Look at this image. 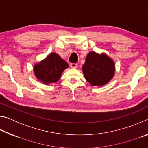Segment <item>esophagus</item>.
Instances as JSON below:
<instances>
[{"instance_id": "34e87169", "label": "esophagus", "mask_w": 148, "mask_h": 148, "mask_svg": "<svg viewBox=\"0 0 148 148\" xmlns=\"http://www.w3.org/2000/svg\"><path fill=\"white\" fill-rule=\"evenodd\" d=\"M70 66H71V68L76 69L77 67V64L76 63H71V64H70Z\"/></svg>"}]
</instances>
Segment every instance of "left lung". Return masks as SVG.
I'll use <instances>...</instances> for the list:
<instances>
[{"label":"left lung","mask_w":148,"mask_h":148,"mask_svg":"<svg viewBox=\"0 0 148 148\" xmlns=\"http://www.w3.org/2000/svg\"><path fill=\"white\" fill-rule=\"evenodd\" d=\"M82 70L85 78L90 84L101 86L106 84L114 76L115 65L106 55L91 51L86 57Z\"/></svg>","instance_id":"obj_1"}]
</instances>
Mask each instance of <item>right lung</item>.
I'll return each mask as SVG.
<instances>
[{
    "instance_id": "right-lung-1",
    "label": "right lung",
    "mask_w": 148,
    "mask_h": 148,
    "mask_svg": "<svg viewBox=\"0 0 148 148\" xmlns=\"http://www.w3.org/2000/svg\"><path fill=\"white\" fill-rule=\"evenodd\" d=\"M68 67V63L59 55L52 53L44 61L35 65L34 72L39 80L45 84H49L58 81L62 71Z\"/></svg>"
}]
</instances>
